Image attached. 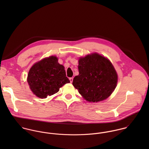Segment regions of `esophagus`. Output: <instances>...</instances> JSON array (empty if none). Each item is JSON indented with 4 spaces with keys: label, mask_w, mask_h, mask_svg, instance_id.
Returning <instances> with one entry per match:
<instances>
[{
    "label": "esophagus",
    "mask_w": 149,
    "mask_h": 149,
    "mask_svg": "<svg viewBox=\"0 0 149 149\" xmlns=\"http://www.w3.org/2000/svg\"><path fill=\"white\" fill-rule=\"evenodd\" d=\"M73 77L69 78V80H70V82L71 83L73 82Z\"/></svg>",
    "instance_id": "obj_1"
}]
</instances>
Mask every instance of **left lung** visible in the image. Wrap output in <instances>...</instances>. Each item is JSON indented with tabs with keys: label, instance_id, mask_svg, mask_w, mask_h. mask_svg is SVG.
Masks as SVG:
<instances>
[{
	"label": "left lung",
	"instance_id": "left-lung-1",
	"mask_svg": "<svg viewBox=\"0 0 149 149\" xmlns=\"http://www.w3.org/2000/svg\"><path fill=\"white\" fill-rule=\"evenodd\" d=\"M79 74L72 84L85 100L98 102L108 98L115 90L118 74L110 61L96 53L80 57Z\"/></svg>",
	"mask_w": 149,
	"mask_h": 149
}]
</instances>
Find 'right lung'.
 I'll return each mask as SVG.
<instances>
[{
    "instance_id": "obj_1",
    "label": "right lung",
    "mask_w": 149,
    "mask_h": 149,
    "mask_svg": "<svg viewBox=\"0 0 149 149\" xmlns=\"http://www.w3.org/2000/svg\"><path fill=\"white\" fill-rule=\"evenodd\" d=\"M27 80L33 93L41 99L56 93L60 88L70 83L64 66L58 63L57 57L53 56L34 64Z\"/></svg>"
}]
</instances>
